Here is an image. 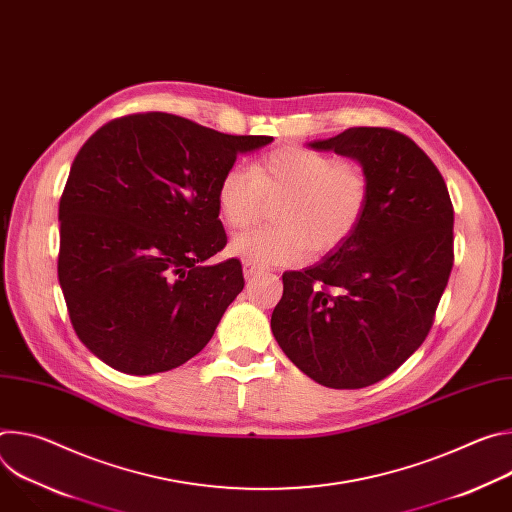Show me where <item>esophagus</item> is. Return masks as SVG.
Returning <instances> with one entry per match:
<instances>
[{
    "instance_id": "esophagus-1",
    "label": "esophagus",
    "mask_w": 512,
    "mask_h": 512,
    "mask_svg": "<svg viewBox=\"0 0 512 512\" xmlns=\"http://www.w3.org/2000/svg\"><path fill=\"white\" fill-rule=\"evenodd\" d=\"M261 271H263V267L259 263H253V261H247V259L243 261V273H245L247 279H251L253 275H257Z\"/></svg>"
}]
</instances>
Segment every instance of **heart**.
<instances>
[{
    "label": "heart",
    "instance_id": "heart-1",
    "mask_svg": "<svg viewBox=\"0 0 512 512\" xmlns=\"http://www.w3.org/2000/svg\"><path fill=\"white\" fill-rule=\"evenodd\" d=\"M371 180L354 160H334L308 148H279L251 170L229 168L216 186L225 223L245 229L263 212L265 200L275 225L259 227L231 241V253L259 265L296 263L340 247L360 225L369 206Z\"/></svg>",
    "mask_w": 512,
    "mask_h": 512
}]
</instances>
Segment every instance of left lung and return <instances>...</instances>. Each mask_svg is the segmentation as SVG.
<instances>
[{"instance_id": "1", "label": "left lung", "mask_w": 512, "mask_h": 512, "mask_svg": "<svg viewBox=\"0 0 512 512\" xmlns=\"http://www.w3.org/2000/svg\"><path fill=\"white\" fill-rule=\"evenodd\" d=\"M310 148L367 170L369 206L318 265L283 273L271 330L316 383L362 389L423 344L454 265V206L440 170L395 129L350 127Z\"/></svg>"}]
</instances>
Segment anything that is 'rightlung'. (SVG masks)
Returning a JSON list of instances; mask_svg holds the SVG:
<instances>
[{
    "label": "right lung",
    "mask_w": 512,
    "mask_h": 512,
    "mask_svg": "<svg viewBox=\"0 0 512 512\" xmlns=\"http://www.w3.org/2000/svg\"><path fill=\"white\" fill-rule=\"evenodd\" d=\"M269 135H227L170 113L97 129L60 198L58 281L81 342L127 375L172 371L212 338L245 279L227 245L216 186Z\"/></svg>",
    "instance_id": "right-lung-1"
}]
</instances>
